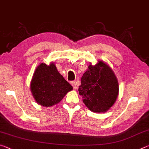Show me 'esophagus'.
Returning <instances> with one entry per match:
<instances>
[{
	"label": "esophagus",
	"instance_id": "esophagus-1",
	"mask_svg": "<svg viewBox=\"0 0 149 149\" xmlns=\"http://www.w3.org/2000/svg\"><path fill=\"white\" fill-rule=\"evenodd\" d=\"M71 84H72V85L73 86V87H74V89H77V85H76V84H75V81H72L71 82Z\"/></svg>",
	"mask_w": 149,
	"mask_h": 149
}]
</instances>
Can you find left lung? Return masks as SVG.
<instances>
[{"mask_svg": "<svg viewBox=\"0 0 149 149\" xmlns=\"http://www.w3.org/2000/svg\"><path fill=\"white\" fill-rule=\"evenodd\" d=\"M79 94L83 102L94 112H105L117 99L119 93L118 79L109 65L102 61L90 64L81 77Z\"/></svg>", "mask_w": 149, "mask_h": 149, "instance_id": "1", "label": "left lung"}]
</instances>
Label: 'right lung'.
Returning a JSON list of instances; mask_svg holds the SVG:
<instances>
[{
  "label": "right lung",
  "mask_w": 149,
  "mask_h": 149,
  "mask_svg": "<svg viewBox=\"0 0 149 149\" xmlns=\"http://www.w3.org/2000/svg\"><path fill=\"white\" fill-rule=\"evenodd\" d=\"M30 88L35 101L45 107L58 104L73 89L72 85L60 74L52 62L49 65L41 63L37 67Z\"/></svg>",
  "instance_id": "1"
}]
</instances>
